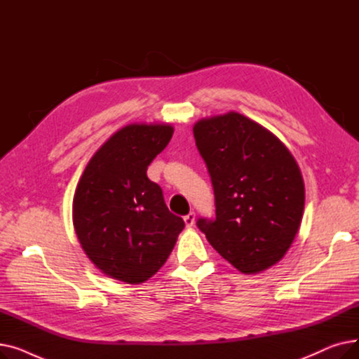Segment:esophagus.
Listing matches in <instances>:
<instances>
[{
    "label": "esophagus",
    "instance_id": "34e87169",
    "mask_svg": "<svg viewBox=\"0 0 359 359\" xmlns=\"http://www.w3.org/2000/svg\"><path fill=\"white\" fill-rule=\"evenodd\" d=\"M183 219H184L186 227H192V225L195 224V212H189L187 215H184Z\"/></svg>",
    "mask_w": 359,
    "mask_h": 359
}]
</instances>
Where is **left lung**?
<instances>
[{"instance_id": "8db88e82", "label": "left lung", "mask_w": 359, "mask_h": 359, "mask_svg": "<svg viewBox=\"0 0 359 359\" xmlns=\"http://www.w3.org/2000/svg\"><path fill=\"white\" fill-rule=\"evenodd\" d=\"M211 176L215 218H198L211 246L243 273L275 265L291 248L304 211V182L288 148L240 113L194 126Z\"/></svg>"}]
</instances>
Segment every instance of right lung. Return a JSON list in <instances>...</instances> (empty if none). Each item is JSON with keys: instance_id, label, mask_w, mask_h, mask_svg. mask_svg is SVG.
<instances>
[{"instance_id": "1", "label": "right lung", "mask_w": 359, "mask_h": 359, "mask_svg": "<svg viewBox=\"0 0 359 359\" xmlns=\"http://www.w3.org/2000/svg\"><path fill=\"white\" fill-rule=\"evenodd\" d=\"M170 125H128L93 156L74 195L72 218L88 259L126 284L153 276L184 221L168 211L147 168L172 140Z\"/></svg>"}]
</instances>
